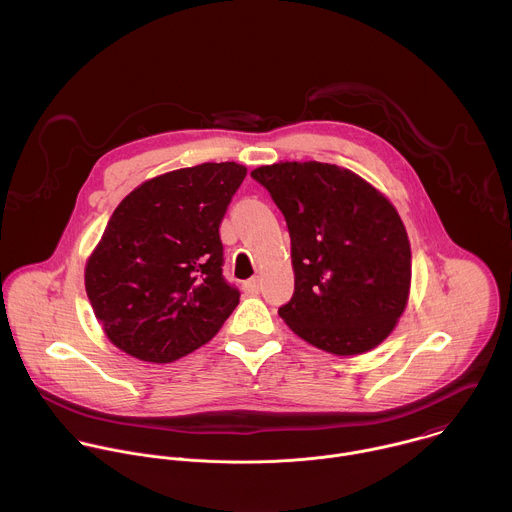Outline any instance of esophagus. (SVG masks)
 <instances>
[{"label":"esophagus","mask_w":512,"mask_h":512,"mask_svg":"<svg viewBox=\"0 0 512 512\" xmlns=\"http://www.w3.org/2000/svg\"><path fill=\"white\" fill-rule=\"evenodd\" d=\"M260 290H262V284H260L258 278H252V280L244 282V292L250 293V295H258Z\"/></svg>","instance_id":"esophagus-1"}]
</instances>
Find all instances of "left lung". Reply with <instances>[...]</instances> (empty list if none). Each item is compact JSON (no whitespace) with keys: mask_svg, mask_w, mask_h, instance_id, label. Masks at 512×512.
I'll return each mask as SVG.
<instances>
[{"mask_svg":"<svg viewBox=\"0 0 512 512\" xmlns=\"http://www.w3.org/2000/svg\"><path fill=\"white\" fill-rule=\"evenodd\" d=\"M292 236L295 288L280 317L333 355L382 343L404 313L412 254L396 209L349 169L286 161L254 169Z\"/></svg>","mask_w":512,"mask_h":512,"instance_id":"left-lung-1","label":"left lung"}]
</instances>
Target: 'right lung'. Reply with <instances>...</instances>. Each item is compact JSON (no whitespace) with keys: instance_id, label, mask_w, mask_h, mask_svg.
<instances>
[{"instance_id":"1","label":"right lung","mask_w":512,"mask_h":512,"mask_svg":"<svg viewBox=\"0 0 512 512\" xmlns=\"http://www.w3.org/2000/svg\"><path fill=\"white\" fill-rule=\"evenodd\" d=\"M246 177L234 161L159 175L114 211L84 272L108 339L147 363L209 343L238 305L222 276L220 222Z\"/></svg>"}]
</instances>
